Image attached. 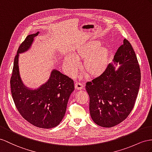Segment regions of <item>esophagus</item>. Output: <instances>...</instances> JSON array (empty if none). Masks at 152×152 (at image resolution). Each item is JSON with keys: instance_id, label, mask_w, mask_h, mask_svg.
<instances>
[{"instance_id": "obj_1", "label": "esophagus", "mask_w": 152, "mask_h": 152, "mask_svg": "<svg viewBox=\"0 0 152 152\" xmlns=\"http://www.w3.org/2000/svg\"><path fill=\"white\" fill-rule=\"evenodd\" d=\"M83 85L81 82L77 81V82L75 83V88L77 89V90H81V89L83 88Z\"/></svg>"}]
</instances>
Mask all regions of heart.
I'll use <instances>...</instances> for the list:
<instances>
[{
	"label": "heart",
	"mask_w": 152,
	"mask_h": 152,
	"mask_svg": "<svg viewBox=\"0 0 152 152\" xmlns=\"http://www.w3.org/2000/svg\"><path fill=\"white\" fill-rule=\"evenodd\" d=\"M101 42L90 41L82 45L73 55L66 56L64 59V68L68 75L73 77L80 68L78 60H83V67L87 75L98 76L105 70L109 57V49L101 46Z\"/></svg>",
	"instance_id": "obj_1"
}]
</instances>
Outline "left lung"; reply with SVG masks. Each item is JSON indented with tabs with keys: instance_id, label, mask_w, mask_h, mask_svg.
<instances>
[{
	"instance_id": "8db88e82",
	"label": "left lung",
	"mask_w": 152,
	"mask_h": 152,
	"mask_svg": "<svg viewBox=\"0 0 152 152\" xmlns=\"http://www.w3.org/2000/svg\"><path fill=\"white\" fill-rule=\"evenodd\" d=\"M115 70L109 64L104 71L86 83L89 110L94 122L110 128L125 119L133 109L141 82V70L130 43L124 39L114 57Z\"/></svg>"
}]
</instances>
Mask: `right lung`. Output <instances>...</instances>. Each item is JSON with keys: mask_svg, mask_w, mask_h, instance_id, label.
Here are the masks:
<instances>
[{"mask_svg": "<svg viewBox=\"0 0 152 152\" xmlns=\"http://www.w3.org/2000/svg\"><path fill=\"white\" fill-rule=\"evenodd\" d=\"M38 33L29 34L19 46L10 80L11 91L15 106L23 118L37 127L52 128L64 118L75 85L71 78L55 69L48 81L37 89L31 90L23 84L19 74V54L30 48Z\"/></svg>", "mask_w": 152, "mask_h": 152, "instance_id": "right-lung-1", "label": "right lung"}]
</instances>
